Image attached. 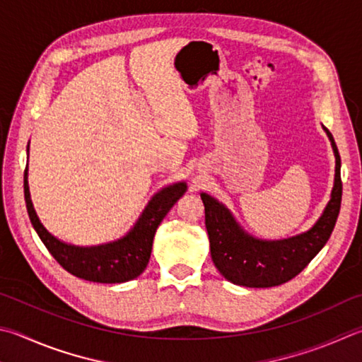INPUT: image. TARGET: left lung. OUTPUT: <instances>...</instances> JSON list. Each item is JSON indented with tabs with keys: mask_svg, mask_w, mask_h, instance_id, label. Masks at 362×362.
Returning a JSON list of instances; mask_svg holds the SVG:
<instances>
[{
	"mask_svg": "<svg viewBox=\"0 0 362 362\" xmlns=\"http://www.w3.org/2000/svg\"><path fill=\"white\" fill-rule=\"evenodd\" d=\"M336 156V174L331 198L323 214L307 231L286 239L267 240L255 238L239 225L231 210L214 196L201 193L206 210V228L210 255L218 272L234 285L269 288L294 279L321 248L336 226L340 202V155L329 129L323 127Z\"/></svg>",
	"mask_w": 362,
	"mask_h": 362,
	"instance_id": "left-lung-1",
	"label": "left lung"
}]
</instances>
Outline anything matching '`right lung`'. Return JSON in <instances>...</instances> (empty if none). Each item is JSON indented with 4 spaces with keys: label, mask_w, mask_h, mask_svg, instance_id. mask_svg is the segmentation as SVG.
<instances>
[{
    "label": "right lung",
    "mask_w": 362,
    "mask_h": 362,
    "mask_svg": "<svg viewBox=\"0 0 362 362\" xmlns=\"http://www.w3.org/2000/svg\"><path fill=\"white\" fill-rule=\"evenodd\" d=\"M30 153V142L26 146V155ZM187 192L185 182H175L156 192L147 206L144 207L139 218L133 228L120 239L106 242L100 245H74L63 242L49 233L39 220L33 206L28 185V164L23 174V193L26 210L33 228L42 240L45 248L58 261L63 269L78 279L96 281V284H123L129 281L146 271L150 253H152L153 238L156 229L170 207Z\"/></svg>",
    "instance_id": "obj_1"
}]
</instances>
